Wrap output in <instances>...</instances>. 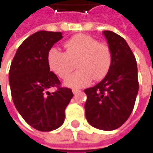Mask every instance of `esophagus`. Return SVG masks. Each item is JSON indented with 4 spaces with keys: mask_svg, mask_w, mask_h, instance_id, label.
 <instances>
[{
    "mask_svg": "<svg viewBox=\"0 0 153 153\" xmlns=\"http://www.w3.org/2000/svg\"><path fill=\"white\" fill-rule=\"evenodd\" d=\"M79 92H80V90H79V89H75V88H74V89H73V93H74V95L79 94Z\"/></svg>",
    "mask_w": 153,
    "mask_h": 153,
    "instance_id": "1",
    "label": "esophagus"
}]
</instances>
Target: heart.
Returning <instances> with one entry per match:
<instances>
[{"instance_id": "1", "label": "heart", "mask_w": 153, "mask_h": 153, "mask_svg": "<svg viewBox=\"0 0 153 153\" xmlns=\"http://www.w3.org/2000/svg\"><path fill=\"white\" fill-rule=\"evenodd\" d=\"M65 52L56 48L49 49L48 63L50 69L63 79H67L77 61L79 70L65 81L74 88L88 86L94 79L106 76L112 63V54L106 43L98 42L91 36L77 34L64 44Z\"/></svg>"}]
</instances>
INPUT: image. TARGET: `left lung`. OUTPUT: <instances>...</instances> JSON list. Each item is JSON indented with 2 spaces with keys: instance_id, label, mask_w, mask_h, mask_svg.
<instances>
[{
  "instance_id": "obj_1",
  "label": "left lung",
  "mask_w": 153,
  "mask_h": 153,
  "mask_svg": "<svg viewBox=\"0 0 153 153\" xmlns=\"http://www.w3.org/2000/svg\"><path fill=\"white\" fill-rule=\"evenodd\" d=\"M112 54V63L105 79L87 88L85 113L94 128L111 131L130 116L138 93L137 65L127 42L111 31H104Z\"/></svg>"
}]
</instances>
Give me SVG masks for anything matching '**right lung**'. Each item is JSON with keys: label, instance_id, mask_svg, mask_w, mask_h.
<instances>
[{"label": "right lung", "instance_id": "obj_1", "mask_svg": "<svg viewBox=\"0 0 153 153\" xmlns=\"http://www.w3.org/2000/svg\"><path fill=\"white\" fill-rule=\"evenodd\" d=\"M63 38L60 32L39 31L19 46L11 62L9 80L12 100L23 119L39 131H52L65 121V110L74 94L61 88L50 72L48 53ZM56 86L55 92L49 89Z\"/></svg>", "mask_w": 153, "mask_h": 153}]
</instances>
